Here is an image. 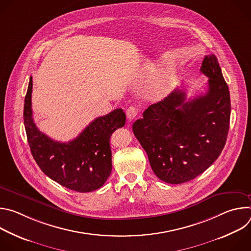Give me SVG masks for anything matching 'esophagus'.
<instances>
[{
  "instance_id": "1",
  "label": "esophagus",
  "mask_w": 251,
  "mask_h": 251,
  "mask_svg": "<svg viewBox=\"0 0 251 251\" xmlns=\"http://www.w3.org/2000/svg\"><path fill=\"white\" fill-rule=\"evenodd\" d=\"M138 114V109L134 106H130L128 107V109L126 110V116L128 118V120L132 121Z\"/></svg>"
}]
</instances>
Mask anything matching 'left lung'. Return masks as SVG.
Returning a JSON list of instances; mask_svg holds the SVG:
<instances>
[{"mask_svg":"<svg viewBox=\"0 0 251 251\" xmlns=\"http://www.w3.org/2000/svg\"><path fill=\"white\" fill-rule=\"evenodd\" d=\"M201 73L208 77L204 94L186 101V92L176 89L150 105L132 127L153 172L168 184L202 174L226 145L230 96L216 55L204 56Z\"/></svg>","mask_w":251,"mask_h":251,"instance_id":"8db88e82","label":"left lung"}]
</instances>
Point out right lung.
<instances>
[{
  "instance_id": "add662e5",
  "label": "right lung",
  "mask_w": 251,
  "mask_h": 251,
  "mask_svg": "<svg viewBox=\"0 0 251 251\" xmlns=\"http://www.w3.org/2000/svg\"><path fill=\"white\" fill-rule=\"evenodd\" d=\"M32 78L25 97L24 120L33 159L41 170L59 185L79 193L101 188L111 174L110 137L125 125L122 109L94 119L75 139L61 143L35 126L31 110Z\"/></svg>"
}]
</instances>
